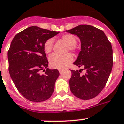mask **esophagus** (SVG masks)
<instances>
[{"label":"esophagus","mask_w":124,"mask_h":124,"mask_svg":"<svg viewBox=\"0 0 124 124\" xmlns=\"http://www.w3.org/2000/svg\"><path fill=\"white\" fill-rule=\"evenodd\" d=\"M59 72H60V74H61V73H62V72H63V69H59Z\"/></svg>","instance_id":"esophagus-1"}]
</instances>
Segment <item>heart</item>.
Listing matches in <instances>:
<instances>
[{
	"label": "heart",
	"mask_w": 124,
	"mask_h": 124,
	"mask_svg": "<svg viewBox=\"0 0 124 124\" xmlns=\"http://www.w3.org/2000/svg\"><path fill=\"white\" fill-rule=\"evenodd\" d=\"M61 38L67 44V51L75 52L76 50V39L72 34H66L62 36ZM53 40L49 39L45 42L44 45V50L46 53H50L53 48ZM73 60V57L71 53L60 55L52 54L50 57L49 62L50 66L55 69H64L69 65Z\"/></svg>",
	"instance_id": "heart-1"
}]
</instances>
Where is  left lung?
I'll use <instances>...</instances> for the list:
<instances>
[{
  "instance_id": "left-lung-1",
  "label": "left lung",
  "mask_w": 124,
  "mask_h": 124,
  "mask_svg": "<svg viewBox=\"0 0 124 124\" xmlns=\"http://www.w3.org/2000/svg\"><path fill=\"white\" fill-rule=\"evenodd\" d=\"M67 32L79 37L81 51L74 65L83 67L86 73L71 70L70 90L78 98L88 100L94 98L104 88L113 67V50L111 43L104 32L88 25H81Z\"/></svg>"
}]
</instances>
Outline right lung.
<instances>
[{
  "label": "right lung",
  "instance_id": "1",
  "mask_svg": "<svg viewBox=\"0 0 124 124\" xmlns=\"http://www.w3.org/2000/svg\"><path fill=\"white\" fill-rule=\"evenodd\" d=\"M59 33L32 26L17 34L11 43L8 52L10 76L19 92L31 101L47 100L54 91L60 74L57 69L47 68L44 45ZM40 70L45 74L41 75Z\"/></svg>",
  "mask_w": 124,
  "mask_h": 124
}]
</instances>
